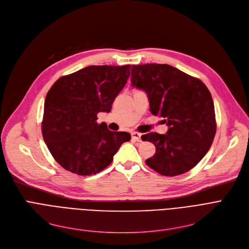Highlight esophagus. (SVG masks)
Instances as JSON below:
<instances>
[{"label":"esophagus","instance_id":"esophagus-1","mask_svg":"<svg viewBox=\"0 0 249 249\" xmlns=\"http://www.w3.org/2000/svg\"><path fill=\"white\" fill-rule=\"evenodd\" d=\"M131 136H132V139L135 140V141H141V134L138 133V132H132L131 133Z\"/></svg>","mask_w":249,"mask_h":249}]
</instances>
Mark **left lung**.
I'll use <instances>...</instances> for the list:
<instances>
[{"instance_id": "8db88e82", "label": "left lung", "mask_w": 249, "mask_h": 249, "mask_svg": "<svg viewBox=\"0 0 249 249\" xmlns=\"http://www.w3.org/2000/svg\"><path fill=\"white\" fill-rule=\"evenodd\" d=\"M131 84L146 93L152 115L164 118L166 134L142 135L156 152L146 164L162 176L185 174L204 158L216 133L212 96L199 78L168 64L132 65Z\"/></svg>"}]
</instances>
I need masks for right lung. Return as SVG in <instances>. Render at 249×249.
<instances>
[{
  "label": "right lung",
  "mask_w": 249,
  "mask_h": 249,
  "mask_svg": "<svg viewBox=\"0 0 249 249\" xmlns=\"http://www.w3.org/2000/svg\"><path fill=\"white\" fill-rule=\"evenodd\" d=\"M130 75V65H89L61 76L48 90L42 135L54 160L71 173L91 176L113 160L128 132H113L97 123L98 113L110 112Z\"/></svg>",
  "instance_id": "add662e5"
}]
</instances>
